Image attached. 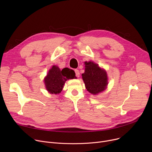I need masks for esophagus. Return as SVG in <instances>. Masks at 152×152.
<instances>
[{
    "label": "esophagus",
    "instance_id": "esophagus-1",
    "mask_svg": "<svg viewBox=\"0 0 152 152\" xmlns=\"http://www.w3.org/2000/svg\"><path fill=\"white\" fill-rule=\"evenodd\" d=\"M75 74H76V77H79V75H80V73H79V70H77V69H75Z\"/></svg>",
    "mask_w": 152,
    "mask_h": 152
}]
</instances>
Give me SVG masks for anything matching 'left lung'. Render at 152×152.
<instances>
[{
	"label": "left lung",
	"mask_w": 152,
	"mask_h": 152,
	"mask_svg": "<svg viewBox=\"0 0 152 152\" xmlns=\"http://www.w3.org/2000/svg\"><path fill=\"white\" fill-rule=\"evenodd\" d=\"M85 65V71L82 74V77L87 91L96 95L105 90L108 85L106 71L93 61H86Z\"/></svg>",
	"instance_id": "obj_1"
}]
</instances>
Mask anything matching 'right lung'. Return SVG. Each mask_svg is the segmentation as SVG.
Returning <instances> with one entry per match:
<instances>
[{"label":"right lung","instance_id":"1","mask_svg":"<svg viewBox=\"0 0 152 152\" xmlns=\"http://www.w3.org/2000/svg\"><path fill=\"white\" fill-rule=\"evenodd\" d=\"M75 79V73L73 69L68 68L60 70L56 65L52 66L44 78V84L47 91L50 94H60L65 82L69 79Z\"/></svg>","mask_w":152,"mask_h":152}]
</instances>
